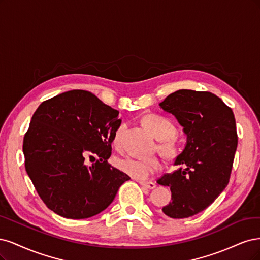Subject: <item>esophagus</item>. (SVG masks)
I'll return each mask as SVG.
<instances>
[{"label":"esophagus","instance_id":"esophagus-1","mask_svg":"<svg viewBox=\"0 0 260 260\" xmlns=\"http://www.w3.org/2000/svg\"><path fill=\"white\" fill-rule=\"evenodd\" d=\"M139 183L142 187H145L147 189H154L155 188V183L152 181H140Z\"/></svg>","mask_w":260,"mask_h":260}]
</instances>
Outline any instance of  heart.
I'll use <instances>...</instances> for the list:
<instances>
[{
    "instance_id": "1",
    "label": "heart",
    "mask_w": 260,
    "mask_h": 260,
    "mask_svg": "<svg viewBox=\"0 0 260 260\" xmlns=\"http://www.w3.org/2000/svg\"><path fill=\"white\" fill-rule=\"evenodd\" d=\"M142 122L157 139H160V148L165 154H173L177 150L180 140L177 134L174 132L175 127L171 120L158 114H148L142 119ZM124 129L125 124H121L114 131L112 138V144L114 146L120 145ZM115 165L123 173L140 180L149 178L152 174L162 169L160 158L156 156L138 157L126 155L116 158Z\"/></svg>"
}]
</instances>
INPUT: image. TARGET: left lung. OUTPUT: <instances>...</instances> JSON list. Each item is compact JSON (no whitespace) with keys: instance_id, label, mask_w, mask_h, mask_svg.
<instances>
[{"instance_id":"obj_1","label":"left lung","mask_w":260,"mask_h":260,"mask_svg":"<svg viewBox=\"0 0 260 260\" xmlns=\"http://www.w3.org/2000/svg\"><path fill=\"white\" fill-rule=\"evenodd\" d=\"M183 127L187 142L157 183L170 187L172 201L162 208L171 218H188L204 211L227 187L238 147L234 114L209 91L179 89L160 104Z\"/></svg>"}]
</instances>
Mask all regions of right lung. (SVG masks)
<instances>
[{"label": "right lung", "instance_id": "1", "mask_svg": "<svg viewBox=\"0 0 260 260\" xmlns=\"http://www.w3.org/2000/svg\"><path fill=\"white\" fill-rule=\"evenodd\" d=\"M119 111L73 89L42 103L23 138L24 166L46 206L64 218L103 212L129 176L108 163ZM99 158L87 166V158Z\"/></svg>", "mask_w": 260, "mask_h": 260}]
</instances>
